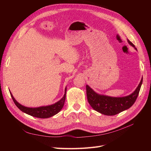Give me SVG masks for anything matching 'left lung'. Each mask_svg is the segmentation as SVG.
Listing matches in <instances>:
<instances>
[{
  "label": "left lung",
  "mask_w": 151,
  "mask_h": 151,
  "mask_svg": "<svg viewBox=\"0 0 151 151\" xmlns=\"http://www.w3.org/2000/svg\"><path fill=\"white\" fill-rule=\"evenodd\" d=\"M128 42L135 48L130 41ZM137 50V48H135ZM143 77L135 91L129 96L122 98H115L99 95L96 93L89 86L86 85V94L88 101L94 110L105 115H115L123 111L130 108L135 102L142 84Z\"/></svg>",
  "instance_id": "8db88e82"
}]
</instances>
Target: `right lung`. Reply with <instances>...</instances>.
Returning a JSON list of instances; mask_svg holds the SVG:
<instances>
[{
	"mask_svg": "<svg viewBox=\"0 0 151 151\" xmlns=\"http://www.w3.org/2000/svg\"><path fill=\"white\" fill-rule=\"evenodd\" d=\"M66 90L67 89L65 88V94L63 96V97L57 103L52 105H50V106H42V107H38V108H28V107H25L24 106H22V105L20 104L19 103H17L16 101V100L14 98L13 96L11 93L10 94L14 103H15L16 106L22 111L28 114V115H29L31 116H33L36 118H47L56 115V114H57L59 111H60L62 109V108H63V104H64V103H65V97H66Z\"/></svg>",
	"mask_w": 151,
	"mask_h": 151,
	"instance_id": "right-lung-1",
	"label": "right lung"
}]
</instances>
